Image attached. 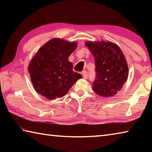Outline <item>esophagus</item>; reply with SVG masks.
I'll return each instance as SVG.
<instances>
[{"label": "esophagus", "mask_w": 152, "mask_h": 152, "mask_svg": "<svg viewBox=\"0 0 152 152\" xmlns=\"http://www.w3.org/2000/svg\"><path fill=\"white\" fill-rule=\"evenodd\" d=\"M81 74H82V76H83V78L86 79L87 78H88V72H87L86 70H84V71H82Z\"/></svg>", "instance_id": "esophagus-1"}]
</instances>
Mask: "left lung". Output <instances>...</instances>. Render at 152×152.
<instances>
[{"mask_svg": "<svg viewBox=\"0 0 152 152\" xmlns=\"http://www.w3.org/2000/svg\"><path fill=\"white\" fill-rule=\"evenodd\" d=\"M85 44L95 62L96 76L93 90L103 97L117 94L129 75L128 64L123 51L117 44L110 41H88Z\"/></svg>", "mask_w": 152, "mask_h": 152, "instance_id": "obj_1", "label": "left lung"}]
</instances>
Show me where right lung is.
<instances>
[{"label":"right lung","instance_id":"1","mask_svg":"<svg viewBox=\"0 0 152 152\" xmlns=\"http://www.w3.org/2000/svg\"><path fill=\"white\" fill-rule=\"evenodd\" d=\"M76 41L53 38L44 44L32 58L28 71L38 94L49 100L61 98L69 92L80 74L74 72L69 57L76 49Z\"/></svg>","mask_w":152,"mask_h":152}]
</instances>
